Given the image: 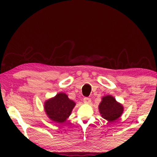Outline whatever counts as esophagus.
Wrapping results in <instances>:
<instances>
[{"mask_svg":"<svg viewBox=\"0 0 157 157\" xmlns=\"http://www.w3.org/2000/svg\"><path fill=\"white\" fill-rule=\"evenodd\" d=\"M91 101V99L90 98H88V97L83 98V102H84L85 104H90Z\"/></svg>","mask_w":157,"mask_h":157,"instance_id":"1","label":"esophagus"}]
</instances>
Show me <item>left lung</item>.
I'll list each match as a JSON object with an SVG mask.
<instances>
[{
  "label": "left lung",
  "mask_w": 157,
  "mask_h": 157,
  "mask_svg": "<svg viewBox=\"0 0 157 157\" xmlns=\"http://www.w3.org/2000/svg\"><path fill=\"white\" fill-rule=\"evenodd\" d=\"M98 109L101 117L109 122L119 119L124 111L123 106L111 95L105 96L102 98Z\"/></svg>",
  "instance_id": "obj_1"
}]
</instances>
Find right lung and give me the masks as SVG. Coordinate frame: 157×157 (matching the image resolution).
<instances>
[{
  "instance_id": "right-lung-1",
  "label": "right lung",
  "mask_w": 157,
  "mask_h": 157,
  "mask_svg": "<svg viewBox=\"0 0 157 157\" xmlns=\"http://www.w3.org/2000/svg\"><path fill=\"white\" fill-rule=\"evenodd\" d=\"M74 101L64 93H59L44 103V109L48 117L56 123H63L69 117L75 106Z\"/></svg>"
}]
</instances>
